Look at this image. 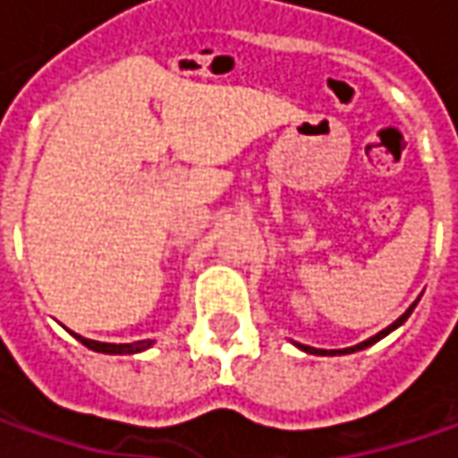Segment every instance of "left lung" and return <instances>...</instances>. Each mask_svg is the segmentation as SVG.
<instances>
[{
	"label": "left lung",
	"mask_w": 458,
	"mask_h": 458,
	"mask_svg": "<svg viewBox=\"0 0 458 458\" xmlns=\"http://www.w3.org/2000/svg\"><path fill=\"white\" fill-rule=\"evenodd\" d=\"M413 308H415V303L411 308H408V310H405V313H403L400 318H397L395 324H390V326H387V328H385V331H379L377 336H372V339H367V342L357 344V346H349V349H344V352H339V354H352V352H360V349H364V346H369V344L379 342L382 336H387L390 331H395L397 326L403 324V321H405V318H408V316L413 313ZM301 349H303V352H308V354H336V352H326V349H310V346H301Z\"/></svg>",
	"instance_id": "1"
}]
</instances>
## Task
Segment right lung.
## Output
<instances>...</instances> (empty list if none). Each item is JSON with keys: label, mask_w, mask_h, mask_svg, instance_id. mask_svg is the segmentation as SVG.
<instances>
[{"label": "right lung", "mask_w": 458, "mask_h": 458, "mask_svg": "<svg viewBox=\"0 0 458 458\" xmlns=\"http://www.w3.org/2000/svg\"><path fill=\"white\" fill-rule=\"evenodd\" d=\"M81 344H86L89 349L94 352H101V354H137L142 349H148L152 342H137V344H101V342H91V339H83L79 336Z\"/></svg>", "instance_id": "obj_1"}]
</instances>
